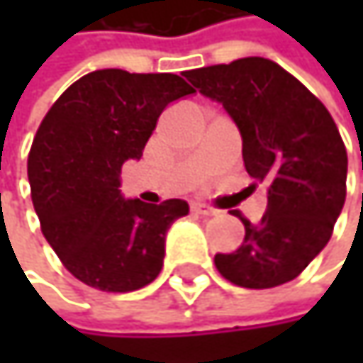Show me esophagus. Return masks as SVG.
Returning <instances> with one entry per match:
<instances>
[{
  "mask_svg": "<svg viewBox=\"0 0 363 363\" xmlns=\"http://www.w3.org/2000/svg\"><path fill=\"white\" fill-rule=\"evenodd\" d=\"M191 210H193L195 214H201V216H214V214H216V210H214L212 206H208V203H199V201H197V203H193V206H191Z\"/></svg>",
  "mask_w": 363,
  "mask_h": 363,
  "instance_id": "34e87169",
  "label": "esophagus"
}]
</instances>
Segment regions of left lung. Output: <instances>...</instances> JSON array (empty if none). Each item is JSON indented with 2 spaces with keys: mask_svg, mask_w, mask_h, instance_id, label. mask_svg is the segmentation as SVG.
<instances>
[{
  "mask_svg": "<svg viewBox=\"0 0 363 363\" xmlns=\"http://www.w3.org/2000/svg\"><path fill=\"white\" fill-rule=\"evenodd\" d=\"M184 77L223 103L240 128L248 174L267 184V212L258 225L235 214L246 238L235 252L214 256L218 273L252 290L292 281L324 250L347 195V149L330 111L294 75L260 56Z\"/></svg>",
  "mask_w": 363,
  "mask_h": 363,
  "instance_id": "left-lung-1",
  "label": "left lung"
}]
</instances>
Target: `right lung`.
<instances>
[{
  "mask_svg": "<svg viewBox=\"0 0 363 363\" xmlns=\"http://www.w3.org/2000/svg\"><path fill=\"white\" fill-rule=\"evenodd\" d=\"M195 90L174 73L101 69L71 84L37 128L27 174L41 233L65 269L103 292L151 284L182 199H123L119 172L140 160L162 111Z\"/></svg>",
  "mask_w": 363,
  "mask_h": 363,
  "instance_id": "add662e5",
  "label": "right lung"
}]
</instances>
